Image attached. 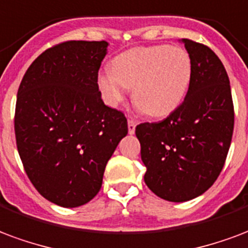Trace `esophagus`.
Segmentation results:
<instances>
[{
    "label": "esophagus",
    "instance_id": "1",
    "mask_svg": "<svg viewBox=\"0 0 248 248\" xmlns=\"http://www.w3.org/2000/svg\"><path fill=\"white\" fill-rule=\"evenodd\" d=\"M127 126H129V134L135 133V126H137V122L134 119L129 118L127 119Z\"/></svg>",
    "mask_w": 248,
    "mask_h": 248
}]
</instances>
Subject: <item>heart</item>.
<instances>
[{
	"mask_svg": "<svg viewBox=\"0 0 248 248\" xmlns=\"http://www.w3.org/2000/svg\"><path fill=\"white\" fill-rule=\"evenodd\" d=\"M193 76L189 52L179 46H151L124 51L102 71L97 87L109 106L119 105L133 88L135 108L154 118L173 113L184 101Z\"/></svg>",
	"mask_w": 248,
	"mask_h": 248,
	"instance_id": "obj_1",
	"label": "heart"
}]
</instances>
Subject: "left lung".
I'll use <instances>...</instances> for the list:
<instances>
[{"label":"left lung","mask_w":248,"mask_h":248,"mask_svg":"<svg viewBox=\"0 0 248 248\" xmlns=\"http://www.w3.org/2000/svg\"><path fill=\"white\" fill-rule=\"evenodd\" d=\"M193 64L183 104L160 122L135 127L147 170L144 183L160 199L199 197L221 173L234 130V105L226 69L206 46L181 39Z\"/></svg>","instance_id":"obj_1"}]
</instances>
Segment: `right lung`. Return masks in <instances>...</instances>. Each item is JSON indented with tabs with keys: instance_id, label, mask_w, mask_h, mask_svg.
Segmentation results:
<instances>
[{
	"instance_id": "right-lung-1",
	"label": "right lung",
	"mask_w": 248,
	"mask_h": 248,
	"mask_svg": "<svg viewBox=\"0 0 248 248\" xmlns=\"http://www.w3.org/2000/svg\"><path fill=\"white\" fill-rule=\"evenodd\" d=\"M108 42L69 40L32 62L16 94V148L29 179L63 208L89 202L108 161L127 134L122 111L104 104L97 87Z\"/></svg>"
}]
</instances>
